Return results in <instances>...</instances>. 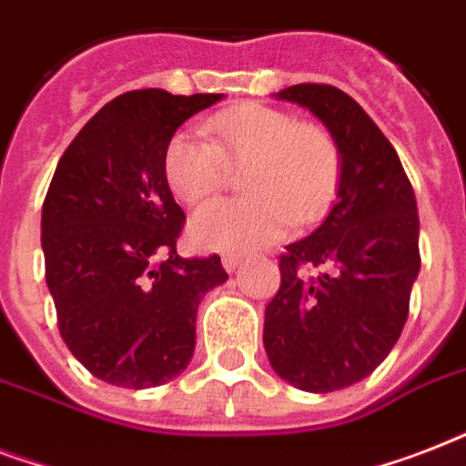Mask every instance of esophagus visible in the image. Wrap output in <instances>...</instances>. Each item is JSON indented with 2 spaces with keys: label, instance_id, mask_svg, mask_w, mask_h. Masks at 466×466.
I'll use <instances>...</instances> for the list:
<instances>
[{
  "label": "esophagus",
  "instance_id": "esophagus-1",
  "mask_svg": "<svg viewBox=\"0 0 466 466\" xmlns=\"http://www.w3.org/2000/svg\"><path fill=\"white\" fill-rule=\"evenodd\" d=\"M241 256L239 254H222V266H225L227 273H234V270L239 268Z\"/></svg>",
  "mask_w": 466,
  "mask_h": 466
}]
</instances>
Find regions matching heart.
<instances>
[{
	"label": "heart",
	"instance_id": "b5f03b06",
	"mask_svg": "<svg viewBox=\"0 0 466 466\" xmlns=\"http://www.w3.org/2000/svg\"><path fill=\"white\" fill-rule=\"evenodd\" d=\"M210 140L176 133L164 149V176L183 205L198 208L241 171L248 196L198 212V247L251 251L280 239L292 222L307 225L329 210L343 171L340 145L329 127L298 120L266 104H239L205 123Z\"/></svg>",
	"mask_w": 466,
	"mask_h": 466
}]
</instances>
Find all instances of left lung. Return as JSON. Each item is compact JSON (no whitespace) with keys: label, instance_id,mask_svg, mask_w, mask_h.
I'll list each match as a JSON object with an SVG mask.
<instances>
[{"label":"left lung","instance_id":"8db88e82","mask_svg":"<svg viewBox=\"0 0 466 466\" xmlns=\"http://www.w3.org/2000/svg\"><path fill=\"white\" fill-rule=\"evenodd\" d=\"M278 96L324 120L343 157L329 218L278 258L263 326L278 375L326 394L368 377L401 336L420 268L419 208L397 149L346 91L295 84Z\"/></svg>","mask_w":466,"mask_h":466}]
</instances>
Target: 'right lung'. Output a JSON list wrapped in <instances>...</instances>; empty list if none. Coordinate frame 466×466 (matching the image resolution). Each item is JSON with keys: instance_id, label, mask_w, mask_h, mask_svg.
Here are the masks:
<instances>
[{"instance_id": "obj_1", "label": "right lung", "mask_w": 466, "mask_h": 466, "mask_svg": "<svg viewBox=\"0 0 466 466\" xmlns=\"http://www.w3.org/2000/svg\"><path fill=\"white\" fill-rule=\"evenodd\" d=\"M222 94H120L79 130L43 200L40 241L57 329L91 375L147 390L186 370L200 298L227 280L218 254L181 258L186 215L164 149Z\"/></svg>"}]
</instances>
